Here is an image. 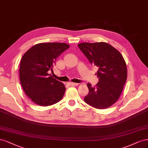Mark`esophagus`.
<instances>
[{"mask_svg":"<svg viewBox=\"0 0 148 148\" xmlns=\"http://www.w3.org/2000/svg\"><path fill=\"white\" fill-rule=\"evenodd\" d=\"M68 85L69 86H71V87H73V86H77L79 85V84H76V83H73V82H69L68 83Z\"/></svg>","mask_w":148,"mask_h":148,"instance_id":"esophagus-1","label":"esophagus"}]
</instances>
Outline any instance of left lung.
Wrapping results in <instances>:
<instances>
[{
  "instance_id": "obj_1",
  "label": "left lung",
  "mask_w": 148,
  "mask_h": 148,
  "mask_svg": "<svg viewBox=\"0 0 148 148\" xmlns=\"http://www.w3.org/2000/svg\"><path fill=\"white\" fill-rule=\"evenodd\" d=\"M79 48L93 66L98 70L99 79L93 87L87 84L89 93L84 101L91 106L103 109L111 106L120 97L127 77V69L122 55L106 42L78 44Z\"/></svg>"
}]
</instances>
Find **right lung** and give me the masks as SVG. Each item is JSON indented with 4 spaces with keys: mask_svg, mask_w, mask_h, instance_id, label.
<instances>
[{
    "mask_svg": "<svg viewBox=\"0 0 148 148\" xmlns=\"http://www.w3.org/2000/svg\"><path fill=\"white\" fill-rule=\"evenodd\" d=\"M69 48L65 43H40L23 55L20 66V79L26 95L41 106L59 102L63 97L64 85L48 73L53 71L57 58Z\"/></svg>",
    "mask_w": 148,
    "mask_h": 148,
    "instance_id": "right-lung-1",
    "label": "right lung"
}]
</instances>
